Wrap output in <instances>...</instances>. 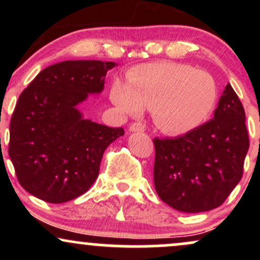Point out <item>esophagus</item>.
Here are the masks:
<instances>
[{
  "instance_id": "1",
  "label": "esophagus",
  "mask_w": 260,
  "mask_h": 260,
  "mask_svg": "<svg viewBox=\"0 0 260 260\" xmlns=\"http://www.w3.org/2000/svg\"><path fill=\"white\" fill-rule=\"evenodd\" d=\"M144 124L140 123V122H134V123L129 126V132H144Z\"/></svg>"
}]
</instances>
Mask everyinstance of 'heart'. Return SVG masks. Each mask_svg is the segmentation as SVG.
Wrapping results in <instances>:
<instances>
[{"instance_id": "obj_1", "label": "heart", "mask_w": 260, "mask_h": 260, "mask_svg": "<svg viewBox=\"0 0 260 260\" xmlns=\"http://www.w3.org/2000/svg\"><path fill=\"white\" fill-rule=\"evenodd\" d=\"M115 78L110 99L126 115H138L150 107L157 127L169 134H184L202 126L215 109L217 84L214 77L189 64L153 62Z\"/></svg>"}]
</instances>
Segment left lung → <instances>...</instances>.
Masks as SVG:
<instances>
[{
  "mask_svg": "<svg viewBox=\"0 0 260 260\" xmlns=\"http://www.w3.org/2000/svg\"><path fill=\"white\" fill-rule=\"evenodd\" d=\"M157 196L183 213H203L225 202L241 181L249 148L246 113L231 84L214 117L182 137L154 139Z\"/></svg>",
  "mask_w": 260,
  "mask_h": 260,
  "instance_id": "1",
  "label": "left lung"
}]
</instances>
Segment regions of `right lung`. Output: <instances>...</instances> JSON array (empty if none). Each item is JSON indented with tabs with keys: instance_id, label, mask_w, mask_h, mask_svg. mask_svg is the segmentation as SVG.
I'll return each instance as SVG.
<instances>
[{
	"instance_id": "obj_1",
	"label": "right lung",
	"mask_w": 260,
	"mask_h": 260,
	"mask_svg": "<svg viewBox=\"0 0 260 260\" xmlns=\"http://www.w3.org/2000/svg\"><path fill=\"white\" fill-rule=\"evenodd\" d=\"M115 62L49 66L20 94L10 124L8 154L28 193L52 204L84 194L99 176L106 148L124 134L86 120L78 109L104 90Z\"/></svg>"
}]
</instances>
